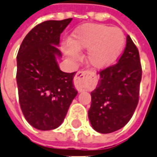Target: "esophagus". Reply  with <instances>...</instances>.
<instances>
[{"instance_id": "obj_1", "label": "esophagus", "mask_w": 157, "mask_h": 157, "mask_svg": "<svg viewBox=\"0 0 157 157\" xmlns=\"http://www.w3.org/2000/svg\"><path fill=\"white\" fill-rule=\"evenodd\" d=\"M89 74L90 72L88 71H79L76 73L74 77V85L78 91H82L85 88V79Z\"/></svg>"}]
</instances>
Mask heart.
<instances>
[{
    "mask_svg": "<svg viewBox=\"0 0 157 157\" xmlns=\"http://www.w3.org/2000/svg\"><path fill=\"white\" fill-rule=\"evenodd\" d=\"M125 36L118 27L88 23L77 28L71 36L70 42L61 46L69 60L77 61L79 52L88 50L87 60L90 67L101 70L114 63L121 53Z\"/></svg>",
    "mask_w": 157,
    "mask_h": 157,
    "instance_id": "obj_1",
    "label": "heart"
}]
</instances>
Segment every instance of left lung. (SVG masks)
Instances as JSON below:
<instances>
[{
	"instance_id": "left-lung-1",
	"label": "left lung",
	"mask_w": 157,
	"mask_h": 157,
	"mask_svg": "<svg viewBox=\"0 0 157 157\" xmlns=\"http://www.w3.org/2000/svg\"><path fill=\"white\" fill-rule=\"evenodd\" d=\"M141 78L139 53L127 36L119 61L100 72L97 88L90 93L88 116L94 130L111 133L126 126L138 103Z\"/></svg>"
}]
</instances>
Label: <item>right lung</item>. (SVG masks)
<instances>
[{"instance_id": "1", "label": "right lung", "mask_w": 157, "mask_h": 157, "mask_svg": "<svg viewBox=\"0 0 157 157\" xmlns=\"http://www.w3.org/2000/svg\"><path fill=\"white\" fill-rule=\"evenodd\" d=\"M72 19L48 20L36 25L23 40L17 55V85L23 114L38 130L61 125L78 91L75 72L60 71L56 58L60 33Z\"/></svg>"}]
</instances>
